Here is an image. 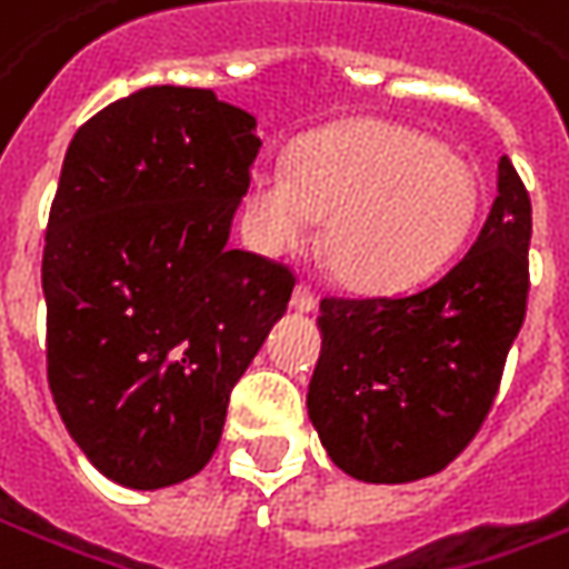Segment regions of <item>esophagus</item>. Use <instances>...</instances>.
<instances>
[{
	"label": "esophagus",
	"mask_w": 569,
	"mask_h": 569,
	"mask_svg": "<svg viewBox=\"0 0 569 569\" xmlns=\"http://www.w3.org/2000/svg\"><path fill=\"white\" fill-rule=\"evenodd\" d=\"M315 305H318L315 289L308 283L296 286V292H292V308H296V311H315Z\"/></svg>",
	"instance_id": "1"
}]
</instances>
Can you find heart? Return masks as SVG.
Wrapping results in <instances>:
<instances>
[{
    "mask_svg": "<svg viewBox=\"0 0 569 569\" xmlns=\"http://www.w3.org/2000/svg\"><path fill=\"white\" fill-rule=\"evenodd\" d=\"M476 176L428 134L393 122H349L258 160L246 188L251 246L296 251L318 213L333 270L359 289H397L441 264L476 213Z\"/></svg>",
    "mask_w": 569,
    "mask_h": 569,
    "instance_id": "obj_1",
    "label": "heart"
}]
</instances>
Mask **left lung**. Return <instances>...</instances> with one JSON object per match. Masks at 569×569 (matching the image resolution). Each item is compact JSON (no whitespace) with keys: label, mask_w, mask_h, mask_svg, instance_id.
Returning a JSON list of instances; mask_svg holds the SVG:
<instances>
[{"label":"left lung","mask_w":569,"mask_h":569,"mask_svg":"<svg viewBox=\"0 0 569 569\" xmlns=\"http://www.w3.org/2000/svg\"><path fill=\"white\" fill-rule=\"evenodd\" d=\"M532 204L513 163L472 246L400 296L321 299L308 419L346 476L402 485L466 450L498 397L526 318Z\"/></svg>","instance_id":"left-lung-1"}]
</instances>
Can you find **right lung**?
<instances>
[{
  "label": "right lung",
  "instance_id": "1",
  "mask_svg": "<svg viewBox=\"0 0 569 569\" xmlns=\"http://www.w3.org/2000/svg\"><path fill=\"white\" fill-rule=\"evenodd\" d=\"M254 116L201 88H144L74 131L43 248L47 378L107 479L153 491L201 472L236 381L296 273L229 248Z\"/></svg>",
  "mask_w": 569,
  "mask_h": 569
}]
</instances>
